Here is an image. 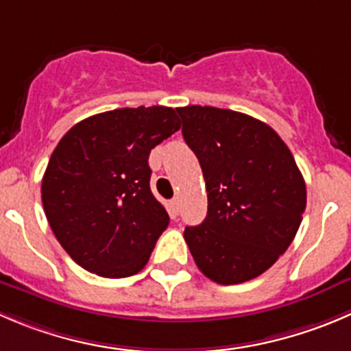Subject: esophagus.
<instances>
[{
	"mask_svg": "<svg viewBox=\"0 0 351 351\" xmlns=\"http://www.w3.org/2000/svg\"><path fill=\"white\" fill-rule=\"evenodd\" d=\"M171 207H173V210L178 214V210H180V199H178V197H175V199L171 200Z\"/></svg>",
	"mask_w": 351,
	"mask_h": 351,
	"instance_id": "obj_1",
	"label": "esophagus"
}]
</instances>
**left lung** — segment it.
Masks as SVG:
<instances>
[{
    "label": "left lung",
    "instance_id": "left-lung-1",
    "mask_svg": "<svg viewBox=\"0 0 351 351\" xmlns=\"http://www.w3.org/2000/svg\"><path fill=\"white\" fill-rule=\"evenodd\" d=\"M207 189V216L186 226L197 267L219 285L261 276L287 252L307 206L304 176L261 120L213 106L176 108Z\"/></svg>",
    "mask_w": 351,
    "mask_h": 351
}]
</instances>
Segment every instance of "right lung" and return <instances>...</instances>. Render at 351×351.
Returning <instances> with one entry per match:
<instances>
[{"label": "right lung", "mask_w": 351, "mask_h": 351, "mask_svg": "<svg viewBox=\"0 0 351 351\" xmlns=\"http://www.w3.org/2000/svg\"><path fill=\"white\" fill-rule=\"evenodd\" d=\"M178 130L173 108H121L85 118L58 142L40 186L44 213L85 271L127 278L144 269L169 224L149 185V154Z\"/></svg>", "instance_id": "add662e5"}]
</instances>
